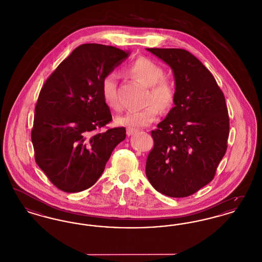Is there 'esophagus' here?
Returning <instances> with one entry per match:
<instances>
[{
    "label": "esophagus",
    "instance_id": "esophagus-1",
    "mask_svg": "<svg viewBox=\"0 0 262 262\" xmlns=\"http://www.w3.org/2000/svg\"><path fill=\"white\" fill-rule=\"evenodd\" d=\"M137 132H138V130L136 129V128H127V129H126V135H127V137H130V136L137 134Z\"/></svg>",
    "mask_w": 262,
    "mask_h": 262
}]
</instances>
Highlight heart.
<instances>
[{"label":"heart","instance_id":"1","mask_svg":"<svg viewBox=\"0 0 262 262\" xmlns=\"http://www.w3.org/2000/svg\"><path fill=\"white\" fill-rule=\"evenodd\" d=\"M126 73L144 85L150 88L149 105L138 111H129L116 119L117 124L132 128L151 125L161 113V108L168 109L174 100L173 84L164 78V70L157 62L146 58H139L133 62ZM102 96L106 105L114 111L121 110V103L117 94V81L114 74L107 75L102 80ZM157 101V103L152 101ZM152 103H151L150 102Z\"/></svg>","mask_w":262,"mask_h":262}]
</instances>
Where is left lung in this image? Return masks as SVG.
Instances as JSON below:
<instances>
[{
    "label": "left lung",
    "instance_id": "8db88e82",
    "mask_svg": "<svg viewBox=\"0 0 262 262\" xmlns=\"http://www.w3.org/2000/svg\"><path fill=\"white\" fill-rule=\"evenodd\" d=\"M174 78V107L151 132L154 147L146 177L157 191L186 198L210 183L227 150L229 116L224 94L198 58L184 49L147 48Z\"/></svg>",
    "mask_w": 262,
    "mask_h": 262
}]
</instances>
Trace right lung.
I'll return each mask as SVG.
<instances>
[{"instance_id": "right-lung-1", "label": "right lung", "mask_w": 262, "mask_h": 262, "mask_svg": "<svg viewBox=\"0 0 262 262\" xmlns=\"http://www.w3.org/2000/svg\"><path fill=\"white\" fill-rule=\"evenodd\" d=\"M127 57V52L113 46L82 44L40 91L31 132L35 161L62 191L92 187L125 138V127L99 129L112 120L102 96V80Z\"/></svg>"}]
</instances>
